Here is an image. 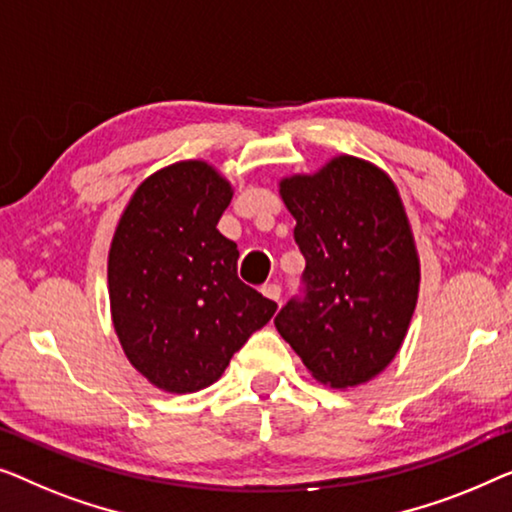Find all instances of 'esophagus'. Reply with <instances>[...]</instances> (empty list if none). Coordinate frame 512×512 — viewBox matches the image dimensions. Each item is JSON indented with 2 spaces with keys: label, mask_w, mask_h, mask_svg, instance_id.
<instances>
[{
  "label": "esophagus",
  "mask_w": 512,
  "mask_h": 512,
  "mask_svg": "<svg viewBox=\"0 0 512 512\" xmlns=\"http://www.w3.org/2000/svg\"><path fill=\"white\" fill-rule=\"evenodd\" d=\"M262 294L266 299H271V301H280V285H276V283H266L264 287H262Z\"/></svg>",
  "instance_id": "esophagus-1"
}]
</instances>
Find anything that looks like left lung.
<instances>
[{"label": "left lung", "instance_id": "left-lung-1", "mask_svg": "<svg viewBox=\"0 0 512 512\" xmlns=\"http://www.w3.org/2000/svg\"><path fill=\"white\" fill-rule=\"evenodd\" d=\"M306 257L304 299L276 329L322 385L369 383L397 357L420 292V257L397 185L355 155L278 183Z\"/></svg>", "mask_w": 512, "mask_h": 512}]
</instances>
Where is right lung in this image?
Masks as SVG:
<instances>
[{"label": "right lung", "instance_id": "1", "mask_svg": "<svg viewBox=\"0 0 512 512\" xmlns=\"http://www.w3.org/2000/svg\"><path fill=\"white\" fill-rule=\"evenodd\" d=\"M234 187L213 164L183 160L129 199L109 250L111 320L129 364L171 394L213 385L276 313L236 276V243L218 232Z\"/></svg>", "mask_w": 512, "mask_h": 512}]
</instances>
